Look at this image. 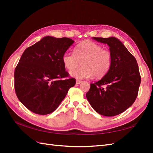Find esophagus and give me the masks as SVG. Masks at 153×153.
Instances as JSON below:
<instances>
[{"label": "esophagus", "mask_w": 153, "mask_h": 153, "mask_svg": "<svg viewBox=\"0 0 153 153\" xmlns=\"http://www.w3.org/2000/svg\"><path fill=\"white\" fill-rule=\"evenodd\" d=\"M81 83H82V81L79 80V79L76 80V84H80Z\"/></svg>", "instance_id": "1"}]
</instances>
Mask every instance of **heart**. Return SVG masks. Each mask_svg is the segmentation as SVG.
I'll return each instance as SVG.
<instances>
[{
  "instance_id": "1",
  "label": "heart",
  "mask_w": 153,
  "mask_h": 153,
  "mask_svg": "<svg viewBox=\"0 0 153 153\" xmlns=\"http://www.w3.org/2000/svg\"><path fill=\"white\" fill-rule=\"evenodd\" d=\"M62 61L64 67L71 71L82 62V66L70 71V75L77 79L94 77L100 78L108 73L112 66L111 52L103 49L101 45L91 41H85L77 45L74 48V54L66 52Z\"/></svg>"
}]
</instances>
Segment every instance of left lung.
Instances as JSON below:
<instances>
[{
	"label": "left lung",
	"mask_w": 153,
	"mask_h": 153,
	"mask_svg": "<svg viewBox=\"0 0 153 153\" xmlns=\"http://www.w3.org/2000/svg\"><path fill=\"white\" fill-rule=\"evenodd\" d=\"M93 38L108 45L112 63L101 79L91 83L86 97L97 113L114 116L130 107L137 98L141 83L138 64L135 58L118 39Z\"/></svg>",
	"instance_id": "obj_1"
}]
</instances>
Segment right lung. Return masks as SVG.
I'll return each mask as SVG.
<instances>
[{
  "mask_svg": "<svg viewBox=\"0 0 153 153\" xmlns=\"http://www.w3.org/2000/svg\"><path fill=\"white\" fill-rule=\"evenodd\" d=\"M74 42L47 36L22 54L15 68L14 89L19 101L32 112L46 115L54 112L76 84L62 61Z\"/></svg>",
  "mask_w": 153,
  "mask_h": 153,
  "instance_id": "1",
  "label": "right lung"
}]
</instances>
